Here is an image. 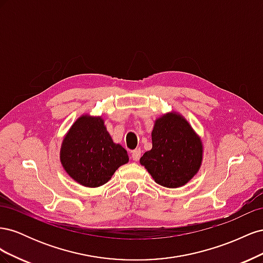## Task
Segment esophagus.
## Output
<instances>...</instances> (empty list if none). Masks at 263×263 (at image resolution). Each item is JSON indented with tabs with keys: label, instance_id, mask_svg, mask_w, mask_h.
<instances>
[{
	"label": "esophagus",
	"instance_id": "34e87169",
	"mask_svg": "<svg viewBox=\"0 0 263 263\" xmlns=\"http://www.w3.org/2000/svg\"><path fill=\"white\" fill-rule=\"evenodd\" d=\"M141 156V151L140 149H135L132 151V159L134 161H138Z\"/></svg>",
	"mask_w": 263,
	"mask_h": 263
}]
</instances>
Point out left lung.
Returning a JSON list of instances; mask_svg holds the SVG:
<instances>
[{
  "label": "left lung",
  "mask_w": 263,
  "mask_h": 263,
  "mask_svg": "<svg viewBox=\"0 0 263 263\" xmlns=\"http://www.w3.org/2000/svg\"><path fill=\"white\" fill-rule=\"evenodd\" d=\"M153 148L140 158L156 183L176 189L192 179L201 168V137L181 114L171 112L156 119L151 132Z\"/></svg>",
  "instance_id": "1"
}]
</instances>
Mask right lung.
<instances>
[{
  "instance_id": "obj_1",
  "label": "right lung",
  "mask_w": 263,
  "mask_h": 263,
  "mask_svg": "<svg viewBox=\"0 0 263 263\" xmlns=\"http://www.w3.org/2000/svg\"><path fill=\"white\" fill-rule=\"evenodd\" d=\"M128 160L127 151L113 141L100 116L86 114L79 117L61 144L63 169L70 178L86 187L105 184Z\"/></svg>"
}]
</instances>
